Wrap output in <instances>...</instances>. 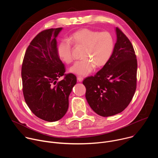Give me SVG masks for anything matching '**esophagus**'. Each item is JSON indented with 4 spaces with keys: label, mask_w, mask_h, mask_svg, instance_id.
Returning a JSON list of instances; mask_svg holds the SVG:
<instances>
[{
    "label": "esophagus",
    "mask_w": 158,
    "mask_h": 158,
    "mask_svg": "<svg viewBox=\"0 0 158 158\" xmlns=\"http://www.w3.org/2000/svg\"><path fill=\"white\" fill-rule=\"evenodd\" d=\"M83 79H84V78L82 77H81V76H78L77 77V81L79 82H82L83 81Z\"/></svg>",
    "instance_id": "obj_1"
}]
</instances>
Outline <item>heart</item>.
Masks as SVG:
<instances>
[{
	"instance_id": "b5f03b06",
	"label": "heart",
	"mask_w": 158,
	"mask_h": 158,
	"mask_svg": "<svg viewBox=\"0 0 158 158\" xmlns=\"http://www.w3.org/2000/svg\"><path fill=\"white\" fill-rule=\"evenodd\" d=\"M71 44L84 49L82 54L83 59L76 62L70 69L71 73L81 76L88 75L95 66L99 68L106 65L114 48V38L110 32L82 29L73 33L68 39L61 40L59 44L58 55L67 64L71 63L74 60Z\"/></svg>"
}]
</instances>
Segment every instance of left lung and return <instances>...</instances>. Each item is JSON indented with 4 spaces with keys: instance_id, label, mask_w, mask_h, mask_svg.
Segmentation results:
<instances>
[{
    "instance_id": "8db88e82",
    "label": "left lung",
    "mask_w": 158,
    "mask_h": 158,
    "mask_svg": "<svg viewBox=\"0 0 158 158\" xmlns=\"http://www.w3.org/2000/svg\"><path fill=\"white\" fill-rule=\"evenodd\" d=\"M116 31L117 41L109 60L94 76L87 77L82 82L89 105L103 117L123 111L136 89V56L126 35L118 27Z\"/></svg>"
}]
</instances>
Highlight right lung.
<instances>
[{
    "mask_svg": "<svg viewBox=\"0 0 158 158\" xmlns=\"http://www.w3.org/2000/svg\"><path fill=\"white\" fill-rule=\"evenodd\" d=\"M62 27L39 32L31 42L22 65V91L33 113L48 122L60 119L69 107V96L77 82L57 53L56 37ZM64 78L57 82L59 77Z\"/></svg>",
    "mask_w": 158,
    "mask_h": 158,
    "instance_id": "obj_1",
    "label": "right lung"
}]
</instances>
